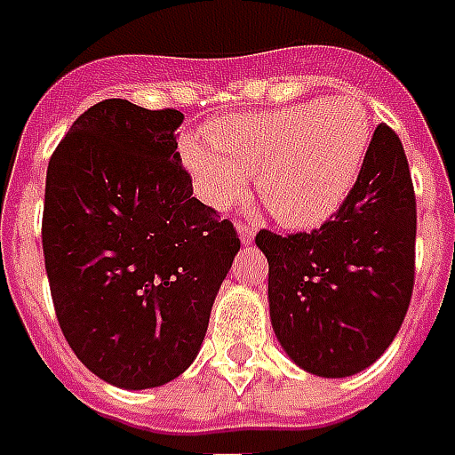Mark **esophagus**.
Returning a JSON list of instances; mask_svg holds the SVG:
<instances>
[{
    "label": "esophagus",
    "instance_id": "obj_1",
    "mask_svg": "<svg viewBox=\"0 0 455 455\" xmlns=\"http://www.w3.org/2000/svg\"><path fill=\"white\" fill-rule=\"evenodd\" d=\"M237 235H240L242 244H249L256 237V228L249 223H240L237 225Z\"/></svg>",
    "mask_w": 455,
    "mask_h": 455
}]
</instances>
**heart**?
<instances>
[{"mask_svg":"<svg viewBox=\"0 0 455 455\" xmlns=\"http://www.w3.org/2000/svg\"><path fill=\"white\" fill-rule=\"evenodd\" d=\"M208 141L180 139V158L211 208H230L259 172V194L273 218L312 230L340 211L357 184L371 129L350 98H326L275 110L215 119Z\"/></svg>","mask_w":455,"mask_h":455,"instance_id":"b5f03b06","label":"heart"}]
</instances>
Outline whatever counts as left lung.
I'll use <instances>...</instances> for the list:
<instances>
[{
    "mask_svg": "<svg viewBox=\"0 0 455 455\" xmlns=\"http://www.w3.org/2000/svg\"><path fill=\"white\" fill-rule=\"evenodd\" d=\"M418 211L394 129L379 124L355 189L319 230H261L268 312L299 370L323 379L360 374L384 355L408 312Z\"/></svg>",
    "mask_w": 455,
    "mask_h": 455,
    "instance_id": "8db88e82",
    "label": "left lung"
}]
</instances>
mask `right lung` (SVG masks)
<instances>
[{"mask_svg": "<svg viewBox=\"0 0 455 455\" xmlns=\"http://www.w3.org/2000/svg\"><path fill=\"white\" fill-rule=\"evenodd\" d=\"M177 110L102 100L47 165L43 254L71 350L102 381L143 391L196 360L240 251L230 220L194 194Z\"/></svg>", "mask_w": 455, "mask_h": 455, "instance_id": "1", "label": "right lung"}]
</instances>
